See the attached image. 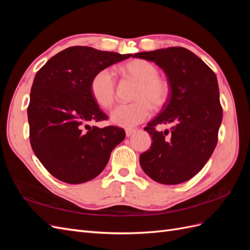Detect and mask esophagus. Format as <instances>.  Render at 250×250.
Here are the masks:
<instances>
[{"instance_id":"obj_1","label":"esophagus","mask_w":250,"mask_h":250,"mask_svg":"<svg viewBox=\"0 0 250 250\" xmlns=\"http://www.w3.org/2000/svg\"><path fill=\"white\" fill-rule=\"evenodd\" d=\"M134 131H135V130L132 129V128H127V129H125V133H126L127 137H130V135H131Z\"/></svg>"}]
</instances>
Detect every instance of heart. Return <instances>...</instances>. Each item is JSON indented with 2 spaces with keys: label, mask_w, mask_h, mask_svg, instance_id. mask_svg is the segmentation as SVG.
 I'll return each mask as SVG.
<instances>
[{
  "label": "heart",
  "mask_w": 250,
  "mask_h": 250,
  "mask_svg": "<svg viewBox=\"0 0 250 250\" xmlns=\"http://www.w3.org/2000/svg\"><path fill=\"white\" fill-rule=\"evenodd\" d=\"M127 78L138 82L132 103L121 104L110 113L113 124L121 127H133L146 121L151 115V107L161 109L168 103L171 84L167 78L160 76L158 67L145 59H134L122 66ZM116 78L104 69L95 74L90 81V93L102 107L109 108L116 100Z\"/></svg>",
  "instance_id": "1"
}]
</instances>
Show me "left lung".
I'll list each match as a JSON object with an SVG mask.
<instances>
[{
  "label": "left lung",
  "mask_w": 250,
  "mask_h": 250,
  "mask_svg": "<svg viewBox=\"0 0 250 250\" xmlns=\"http://www.w3.org/2000/svg\"><path fill=\"white\" fill-rule=\"evenodd\" d=\"M133 57L155 62L171 84L168 103L144 128L153 142L140 155L141 167L160 184L185 183L203 168L217 145L222 106L216 75L181 47L141 52ZM168 123L174 124L171 132L156 130L157 125Z\"/></svg>",
  "instance_id": "8db88e82"
}]
</instances>
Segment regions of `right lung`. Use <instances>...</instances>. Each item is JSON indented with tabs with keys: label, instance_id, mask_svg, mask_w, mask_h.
I'll list each match as a JSON object with an SVG mask.
<instances>
[{
	"label": "right lung",
	"instance_id": "right-lung-1",
	"mask_svg": "<svg viewBox=\"0 0 250 250\" xmlns=\"http://www.w3.org/2000/svg\"><path fill=\"white\" fill-rule=\"evenodd\" d=\"M130 56L75 46L36 73L28 106L30 144L57 179L73 185L94 179L125 139L123 128L88 125L108 119L90 93V81L97 72Z\"/></svg>",
	"mask_w": 250,
	"mask_h": 250
}]
</instances>
